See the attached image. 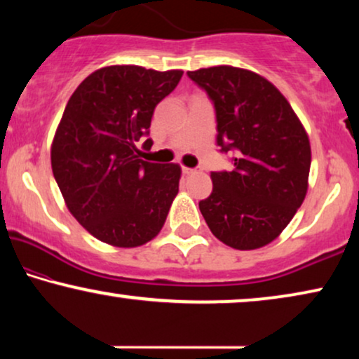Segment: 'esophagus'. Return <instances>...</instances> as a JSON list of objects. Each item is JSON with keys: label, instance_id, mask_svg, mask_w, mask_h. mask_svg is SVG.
<instances>
[{"label": "esophagus", "instance_id": "1", "mask_svg": "<svg viewBox=\"0 0 359 359\" xmlns=\"http://www.w3.org/2000/svg\"><path fill=\"white\" fill-rule=\"evenodd\" d=\"M183 173L184 175H194V173H198V170H196V168H188V166H183Z\"/></svg>", "mask_w": 359, "mask_h": 359}]
</instances>
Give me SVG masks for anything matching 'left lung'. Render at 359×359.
Masks as SVG:
<instances>
[{
    "label": "left lung",
    "instance_id": "obj_1",
    "mask_svg": "<svg viewBox=\"0 0 359 359\" xmlns=\"http://www.w3.org/2000/svg\"><path fill=\"white\" fill-rule=\"evenodd\" d=\"M214 102L220 151H233L232 171H212V193L201 201L210 232L235 250L271 243L307 193L311 144L286 97L243 68L188 72Z\"/></svg>",
    "mask_w": 359,
    "mask_h": 359
}]
</instances>
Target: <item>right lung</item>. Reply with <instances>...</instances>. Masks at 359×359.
I'll return each mask as SVG.
<instances>
[{"mask_svg": "<svg viewBox=\"0 0 359 359\" xmlns=\"http://www.w3.org/2000/svg\"><path fill=\"white\" fill-rule=\"evenodd\" d=\"M183 72L112 65L80 83L52 142V171L73 217L101 242L134 248L155 238L180 189L176 163L140 158L158 102ZM151 139L144 142L151 147Z\"/></svg>", "mask_w": 359, "mask_h": 359, "instance_id": "right-lung-1", "label": "right lung"}]
</instances>
